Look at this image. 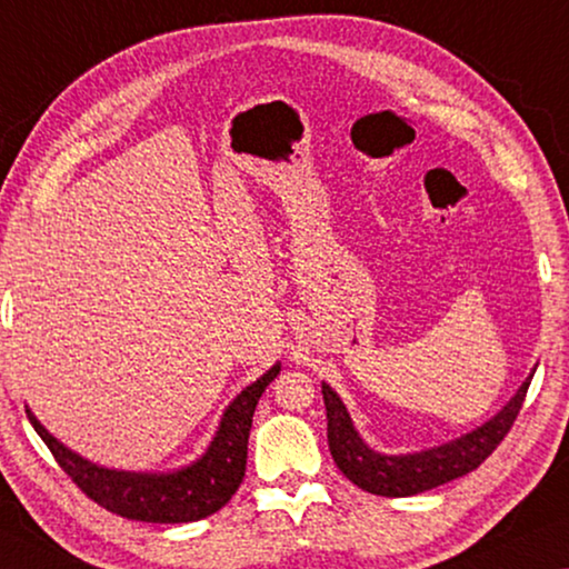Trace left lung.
<instances>
[{"mask_svg":"<svg viewBox=\"0 0 569 569\" xmlns=\"http://www.w3.org/2000/svg\"><path fill=\"white\" fill-rule=\"evenodd\" d=\"M531 376L535 373H529V379L521 383L509 405L496 417L488 419L486 425H480L478 430L462 435L452 442H445L440 448L412 452V456H383V452L371 450L361 440V435L356 432L351 415H348L343 401H340V397L328 383H322V401H326L328 412L330 456H333L340 473L348 480H353L358 488L376 496L405 498L450 483V480L476 470L501 445L523 405Z\"/></svg>","mask_w":569,"mask_h":569,"instance_id":"left-lung-1","label":"left lung"}]
</instances>
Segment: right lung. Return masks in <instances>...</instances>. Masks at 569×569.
<instances>
[{"label": "right lung", "instance_id": "obj_1", "mask_svg": "<svg viewBox=\"0 0 569 569\" xmlns=\"http://www.w3.org/2000/svg\"><path fill=\"white\" fill-rule=\"evenodd\" d=\"M282 366L274 363L261 379L236 397L221 417L213 442L206 456L172 473H132L109 470L76 456L58 442L28 409L34 432L48 445L58 466L71 476L73 483L103 509L117 517L147 523H182L198 521L216 513L239 491L247 473V445L251 417L264 389L277 379Z\"/></svg>", "mask_w": 569, "mask_h": 569}]
</instances>
